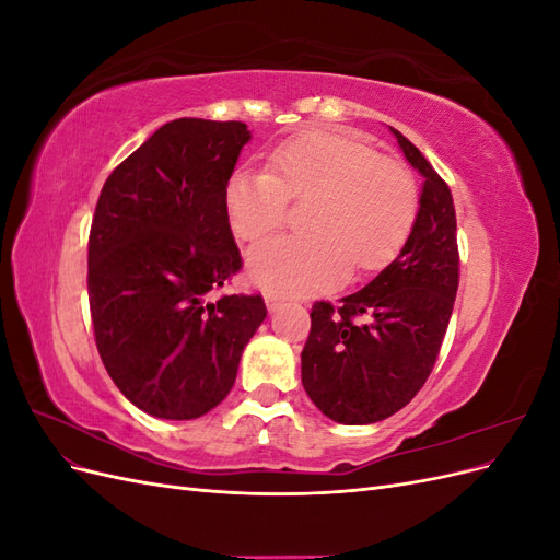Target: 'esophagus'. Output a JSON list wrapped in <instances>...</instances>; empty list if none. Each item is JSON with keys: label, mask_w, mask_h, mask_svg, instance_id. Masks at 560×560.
I'll list each match as a JSON object with an SVG mask.
<instances>
[{"label": "esophagus", "mask_w": 560, "mask_h": 560, "mask_svg": "<svg viewBox=\"0 0 560 560\" xmlns=\"http://www.w3.org/2000/svg\"><path fill=\"white\" fill-rule=\"evenodd\" d=\"M264 299H266V306H268V311H276L278 306H282V301H284L282 296H278V294H273V292H268Z\"/></svg>", "instance_id": "obj_1"}]
</instances>
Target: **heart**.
<instances>
[{"label": "heart", "mask_w": 560, "mask_h": 560, "mask_svg": "<svg viewBox=\"0 0 560 560\" xmlns=\"http://www.w3.org/2000/svg\"><path fill=\"white\" fill-rule=\"evenodd\" d=\"M224 214L241 241L280 229L290 198L308 200L313 233L278 235L252 247V280L280 294H317L341 284L350 266L371 273L393 264L420 212L413 173L348 132L308 130L268 156V171L238 167L224 184Z\"/></svg>", "instance_id": "1"}]
</instances>
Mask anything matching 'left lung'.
I'll return each instance as SVG.
<instances>
[{"label": "left lung", "instance_id": "left-lung-1", "mask_svg": "<svg viewBox=\"0 0 560 560\" xmlns=\"http://www.w3.org/2000/svg\"><path fill=\"white\" fill-rule=\"evenodd\" d=\"M404 156L425 177L418 222L399 257L338 306L315 301L301 352V383L343 425L385 420L432 374L460 282L455 206L448 184L395 128Z\"/></svg>", "mask_w": 560, "mask_h": 560}]
</instances>
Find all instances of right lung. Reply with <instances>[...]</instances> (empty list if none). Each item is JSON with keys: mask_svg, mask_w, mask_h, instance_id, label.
I'll use <instances>...</instances> for the list:
<instances>
[{"mask_svg": "<svg viewBox=\"0 0 560 560\" xmlns=\"http://www.w3.org/2000/svg\"><path fill=\"white\" fill-rule=\"evenodd\" d=\"M249 138L243 121L175 118L100 191L89 235L95 346L149 416L212 411L266 317L261 294L212 299L243 268L222 196Z\"/></svg>", "mask_w": 560, "mask_h": 560, "instance_id": "obj_1", "label": "right lung"}]
</instances>
